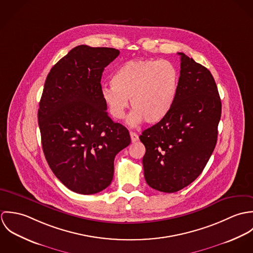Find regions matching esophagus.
I'll list each match as a JSON object with an SVG mask.
<instances>
[{
  "label": "esophagus",
  "mask_w": 253,
  "mask_h": 253,
  "mask_svg": "<svg viewBox=\"0 0 253 253\" xmlns=\"http://www.w3.org/2000/svg\"><path fill=\"white\" fill-rule=\"evenodd\" d=\"M130 138H131V142L132 143H135L136 141H138V139H139V136L135 133V132H132V131H130Z\"/></svg>",
  "instance_id": "34e87169"
}]
</instances>
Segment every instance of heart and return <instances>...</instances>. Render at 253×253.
Here are the masks:
<instances>
[{
	"label": "heart",
	"mask_w": 253,
	"mask_h": 253,
	"mask_svg": "<svg viewBox=\"0 0 253 253\" xmlns=\"http://www.w3.org/2000/svg\"><path fill=\"white\" fill-rule=\"evenodd\" d=\"M179 84L177 69L166 60L132 59L120 66L111 78L112 87H104L102 99L109 114L122 120L130 100L134 111L128 124L135 126L162 122L175 103Z\"/></svg>",
	"instance_id": "obj_1"
}]
</instances>
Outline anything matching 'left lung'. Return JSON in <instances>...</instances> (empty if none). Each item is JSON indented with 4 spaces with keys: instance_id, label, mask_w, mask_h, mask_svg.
Segmentation results:
<instances>
[{
    "instance_id": "1",
    "label": "left lung",
    "mask_w": 253,
    "mask_h": 253,
    "mask_svg": "<svg viewBox=\"0 0 253 253\" xmlns=\"http://www.w3.org/2000/svg\"><path fill=\"white\" fill-rule=\"evenodd\" d=\"M175 103L160 123L139 136L144 144V177L158 191L174 193L204 170L217 142L221 100L205 66L183 52Z\"/></svg>"
}]
</instances>
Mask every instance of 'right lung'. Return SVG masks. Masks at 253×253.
Returning <instances> with one entry per match:
<instances>
[{
	"instance_id": "add662e5",
	"label": "right lung",
	"mask_w": 253,
	"mask_h": 253,
	"mask_svg": "<svg viewBox=\"0 0 253 253\" xmlns=\"http://www.w3.org/2000/svg\"><path fill=\"white\" fill-rule=\"evenodd\" d=\"M120 51L78 45L48 73L38 110L42 151L54 175L73 192L106 189L116 155L130 143L101 96V77Z\"/></svg>"
}]
</instances>
